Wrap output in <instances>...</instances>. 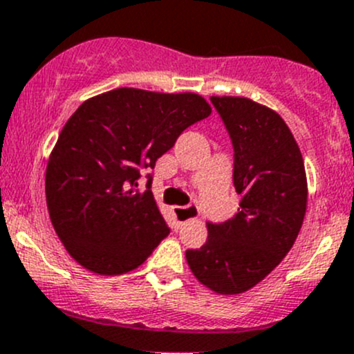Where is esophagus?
Listing matches in <instances>:
<instances>
[{"mask_svg": "<svg viewBox=\"0 0 354 354\" xmlns=\"http://www.w3.org/2000/svg\"><path fill=\"white\" fill-rule=\"evenodd\" d=\"M174 217H176L178 224H185V222L198 217V208H196V205L174 207Z\"/></svg>", "mask_w": 354, "mask_h": 354, "instance_id": "1", "label": "esophagus"}]
</instances>
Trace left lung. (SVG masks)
I'll return each mask as SVG.
<instances>
[{
    "mask_svg": "<svg viewBox=\"0 0 354 354\" xmlns=\"http://www.w3.org/2000/svg\"><path fill=\"white\" fill-rule=\"evenodd\" d=\"M234 146L237 214L207 224V243L188 249L196 280L237 295L265 280L295 243L307 210L302 152L274 110L244 96H212Z\"/></svg>",
    "mask_w": 354,
    "mask_h": 354,
    "instance_id": "8db88e82",
    "label": "left lung"
}]
</instances>
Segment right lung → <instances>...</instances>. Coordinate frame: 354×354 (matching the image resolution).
Segmentation results:
<instances>
[{"label": "right lung", "mask_w": 354, "mask_h": 354, "mask_svg": "<svg viewBox=\"0 0 354 354\" xmlns=\"http://www.w3.org/2000/svg\"><path fill=\"white\" fill-rule=\"evenodd\" d=\"M212 113L196 93L117 88L81 103L52 149L46 198L55 234L96 274L136 270L169 234L140 167H154L185 129Z\"/></svg>", "instance_id": "add662e5"}]
</instances>
